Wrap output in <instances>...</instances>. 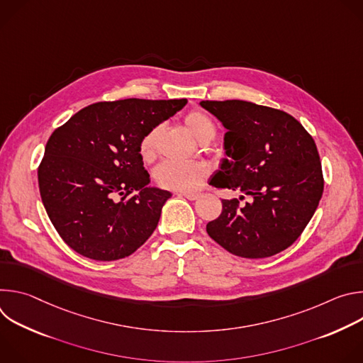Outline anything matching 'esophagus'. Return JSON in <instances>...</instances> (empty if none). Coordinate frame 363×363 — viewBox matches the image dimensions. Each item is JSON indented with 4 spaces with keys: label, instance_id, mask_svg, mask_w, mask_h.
I'll return each instance as SVG.
<instances>
[{
    "label": "esophagus",
    "instance_id": "1",
    "mask_svg": "<svg viewBox=\"0 0 363 363\" xmlns=\"http://www.w3.org/2000/svg\"><path fill=\"white\" fill-rule=\"evenodd\" d=\"M178 195H179V196H184V198H186V199H189V201H195V199L199 198V194H198V192H178Z\"/></svg>",
    "mask_w": 363,
    "mask_h": 363
}]
</instances>
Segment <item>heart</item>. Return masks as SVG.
I'll return each mask as SVG.
<instances>
[{"label":"heart","mask_w":363,"mask_h":363,"mask_svg":"<svg viewBox=\"0 0 363 363\" xmlns=\"http://www.w3.org/2000/svg\"><path fill=\"white\" fill-rule=\"evenodd\" d=\"M184 122L186 129L201 143H206L216 138L217 128L208 115H205L199 111H192L185 116ZM161 132L162 126H155L140 139L139 155L143 162L150 164L157 158V146ZM206 174H208V168L201 162L182 164L167 161L158 165L157 169L153 171V179L164 189L189 192L199 185V182Z\"/></svg>","instance_id":"1"}]
</instances>
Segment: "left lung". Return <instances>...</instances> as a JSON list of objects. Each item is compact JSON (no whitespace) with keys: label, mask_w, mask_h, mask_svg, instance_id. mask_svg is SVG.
Segmentation results:
<instances>
[{"label":"left lung","mask_w":363,"mask_h":363,"mask_svg":"<svg viewBox=\"0 0 363 363\" xmlns=\"http://www.w3.org/2000/svg\"><path fill=\"white\" fill-rule=\"evenodd\" d=\"M199 105L227 129L228 158L210 184L252 196L244 206L237 198L223 199V213L206 224V233L244 258L272 257L286 250L313 217L323 194L313 138L279 109L245 100H202Z\"/></svg>","instance_id":"left-lung-1"}]
</instances>
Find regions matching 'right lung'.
<instances>
[{"instance_id": "1", "label": "right lung", "mask_w": 363, "mask_h": 363, "mask_svg": "<svg viewBox=\"0 0 363 363\" xmlns=\"http://www.w3.org/2000/svg\"><path fill=\"white\" fill-rule=\"evenodd\" d=\"M186 101H99L51 133L38 186L50 221L70 248L91 260L113 262L152 235L172 194L149 185L139 143Z\"/></svg>"}]
</instances>
